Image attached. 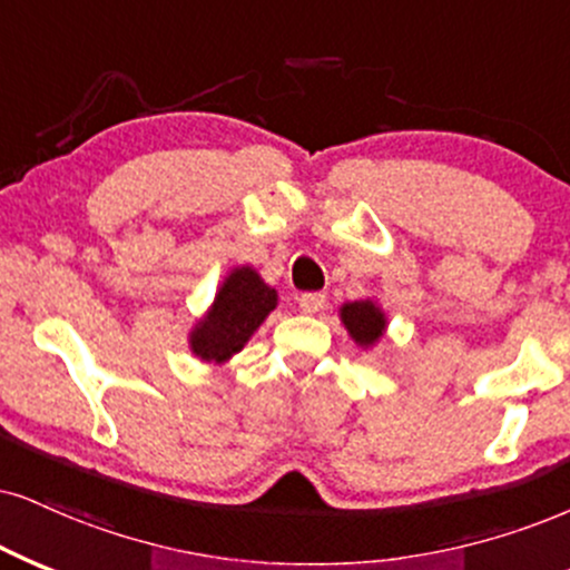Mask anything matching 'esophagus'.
<instances>
[{
  "mask_svg": "<svg viewBox=\"0 0 570 570\" xmlns=\"http://www.w3.org/2000/svg\"><path fill=\"white\" fill-rule=\"evenodd\" d=\"M325 304H327L325 293H304V296L298 298V306L304 314H317L325 308Z\"/></svg>",
  "mask_w": 570,
  "mask_h": 570,
  "instance_id": "34e87169",
  "label": "esophagus"
}]
</instances>
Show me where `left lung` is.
Segmentation results:
<instances>
[{
  "label": "left lung",
  "instance_id": "8db88e82",
  "mask_svg": "<svg viewBox=\"0 0 570 570\" xmlns=\"http://www.w3.org/2000/svg\"><path fill=\"white\" fill-rule=\"evenodd\" d=\"M341 322L348 330V335L360 348H372L377 341L383 338L389 320L385 312L375 304L372 298L362 301H348L341 306Z\"/></svg>",
  "mask_w": 570,
  "mask_h": 570
}]
</instances>
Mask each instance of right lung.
Wrapping results in <instances>:
<instances>
[{
  "instance_id": "obj_1",
  "label": "right lung",
  "mask_w": 570,
  "mask_h": 570,
  "mask_svg": "<svg viewBox=\"0 0 570 570\" xmlns=\"http://www.w3.org/2000/svg\"><path fill=\"white\" fill-rule=\"evenodd\" d=\"M277 308V291L253 266H235L216 291L214 304L189 330V351L206 364H227Z\"/></svg>"
}]
</instances>
